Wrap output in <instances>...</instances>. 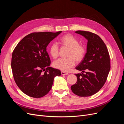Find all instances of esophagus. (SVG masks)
I'll use <instances>...</instances> for the list:
<instances>
[{"label": "esophagus", "instance_id": "obj_1", "mask_svg": "<svg viewBox=\"0 0 124 124\" xmlns=\"http://www.w3.org/2000/svg\"><path fill=\"white\" fill-rule=\"evenodd\" d=\"M61 73H62V75H63H63H68V73L65 72H63V71H62Z\"/></svg>", "mask_w": 124, "mask_h": 124}]
</instances>
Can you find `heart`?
<instances>
[{
    "instance_id": "heart-1",
    "label": "heart",
    "mask_w": 124,
    "mask_h": 124,
    "mask_svg": "<svg viewBox=\"0 0 124 124\" xmlns=\"http://www.w3.org/2000/svg\"><path fill=\"white\" fill-rule=\"evenodd\" d=\"M59 43L62 46L69 48L67 58H60L53 62L55 68L62 71L67 72L78 62H81L84 58L86 53V47L83 44H80L79 41L70 34H66L59 39ZM48 53L53 59L58 57L59 47L57 44L52 43L48 47Z\"/></svg>"
}]
</instances>
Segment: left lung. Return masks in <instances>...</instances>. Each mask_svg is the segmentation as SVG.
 Listing matches in <instances>:
<instances>
[{
    "label": "left lung",
    "instance_id": "8db88e82",
    "mask_svg": "<svg viewBox=\"0 0 124 124\" xmlns=\"http://www.w3.org/2000/svg\"><path fill=\"white\" fill-rule=\"evenodd\" d=\"M75 32L84 37L87 40V44L84 58L76 68L82 72L76 74L77 82L71 86V89L80 97L91 96L98 92L106 83L111 68L110 55L99 36L82 31Z\"/></svg>",
    "mask_w": 124,
    "mask_h": 124
}]
</instances>
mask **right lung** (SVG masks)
I'll return each mask as SVG.
<instances>
[{"mask_svg": "<svg viewBox=\"0 0 124 124\" xmlns=\"http://www.w3.org/2000/svg\"><path fill=\"white\" fill-rule=\"evenodd\" d=\"M62 32L30 33L14 48L11 60L13 76L18 87L26 95L33 98L44 96L51 90L54 78L61 75L59 70L50 67L46 47Z\"/></svg>", "mask_w": 124, "mask_h": 124, "instance_id": "right-lung-1", "label": "right lung"}]
</instances>
